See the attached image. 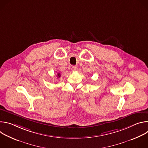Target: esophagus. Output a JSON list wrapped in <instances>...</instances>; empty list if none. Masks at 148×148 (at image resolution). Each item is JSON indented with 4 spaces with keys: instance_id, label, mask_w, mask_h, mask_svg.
Masks as SVG:
<instances>
[{
    "instance_id": "1",
    "label": "esophagus",
    "mask_w": 148,
    "mask_h": 148,
    "mask_svg": "<svg viewBox=\"0 0 148 148\" xmlns=\"http://www.w3.org/2000/svg\"><path fill=\"white\" fill-rule=\"evenodd\" d=\"M77 70V66H73L71 67V70H72L73 71H75Z\"/></svg>"
}]
</instances>
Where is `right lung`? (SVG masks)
<instances>
[{"instance_id":"add662e5","label":"right lung","mask_w":148,"mask_h":148,"mask_svg":"<svg viewBox=\"0 0 148 148\" xmlns=\"http://www.w3.org/2000/svg\"><path fill=\"white\" fill-rule=\"evenodd\" d=\"M57 76L58 77V78H59V77H60L61 75H60V73H58V74H57Z\"/></svg>"}]
</instances>
